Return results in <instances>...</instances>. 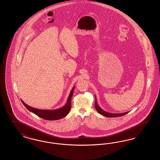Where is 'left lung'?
<instances>
[{
  "label": "left lung",
  "mask_w": 160,
  "mask_h": 160,
  "mask_svg": "<svg viewBox=\"0 0 160 160\" xmlns=\"http://www.w3.org/2000/svg\"><path fill=\"white\" fill-rule=\"evenodd\" d=\"M95 107L96 108V110H97V112L99 113V114L106 116L108 118H115V117H119V116H122L125 114H127L129 112H124V113H108L107 112L104 111V110H102L100 107L98 106V104H97V99H96V96H95Z\"/></svg>",
  "instance_id": "8db88e82"
}]
</instances>
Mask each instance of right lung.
I'll list each match as a JSON object with an SVG mask.
<instances>
[{"label":"right lung","instance_id":"1","mask_svg":"<svg viewBox=\"0 0 160 160\" xmlns=\"http://www.w3.org/2000/svg\"><path fill=\"white\" fill-rule=\"evenodd\" d=\"M75 86H74L71 91V92L69 95L68 98L67 99V103L64 106L61 107L58 109L55 110H41V109H37L33 107L29 106L27 105L25 102H24L22 99V102L23 105L26 107V108L29 110L31 112L33 113L34 114L37 115L39 117L48 120V121H54V120H58L61 118H63L65 117L67 114H68L70 109H71V101L72 97L73 92L74 90Z\"/></svg>","mask_w":160,"mask_h":160}]
</instances>
